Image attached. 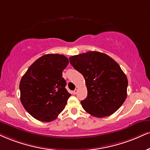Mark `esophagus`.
Listing matches in <instances>:
<instances>
[{
	"label": "esophagus",
	"mask_w": 150,
	"mask_h": 150,
	"mask_svg": "<svg viewBox=\"0 0 150 150\" xmlns=\"http://www.w3.org/2000/svg\"><path fill=\"white\" fill-rule=\"evenodd\" d=\"M77 92V89H75L74 91H72V93H73V94H76Z\"/></svg>",
	"instance_id": "esophagus-1"
}]
</instances>
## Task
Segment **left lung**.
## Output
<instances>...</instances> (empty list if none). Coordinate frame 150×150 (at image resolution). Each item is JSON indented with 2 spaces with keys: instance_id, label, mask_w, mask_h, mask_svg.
Masks as SVG:
<instances>
[{
  "instance_id": "left-lung-1",
  "label": "left lung",
  "mask_w": 150,
  "mask_h": 150,
  "mask_svg": "<svg viewBox=\"0 0 150 150\" xmlns=\"http://www.w3.org/2000/svg\"><path fill=\"white\" fill-rule=\"evenodd\" d=\"M69 60L85 80L87 96L81 101L84 110L99 118L115 112L127 96V77L119 64L105 54L94 51Z\"/></svg>"
}]
</instances>
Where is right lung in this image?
I'll return each instance as SVG.
<instances>
[{
    "label": "right lung",
    "instance_id": "obj_1",
    "mask_svg": "<svg viewBox=\"0 0 150 150\" xmlns=\"http://www.w3.org/2000/svg\"><path fill=\"white\" fill-rule=\"evenodd\" d=\"M68 59L62 54H49L38 59L21 77L20 100L36 120L52 122L64 110L71 96L65 86L62 72Z\"/></svg>",
    "mask_w": 150,
    "mask_h": 150
}]
</instances>
